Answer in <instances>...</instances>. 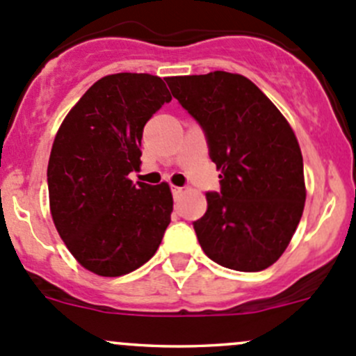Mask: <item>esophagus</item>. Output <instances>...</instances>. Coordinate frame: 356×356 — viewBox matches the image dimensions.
I'll return each mask as SVG.
<instances>
[{"label": "esophagus", "instance_id": "esophagus-1", "mask_svg": "<svg viewBox=\"0 0 356 356\" xmlns=\"http://www.w3.org/2000/svg\"><path fill=\"white\" fill-rule=\"evenodd\" d=\"M182 193V188H177V186H172V195L175 196V198H177L179 195H181Z\"/></svg>", "mask_w": 356, "mask_h": 356}]
</instances>
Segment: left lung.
<instances>
[{"label": "left lung", "instance_id": "left-lung-1", "mask_svg": "<svg viewBox=\"0 0 356 356\" xmlns=\"http://www.w3.org/2000/svg\"><path fill=\"white\" fill-rule=\"evenodd\" d=\"M172 96L200 122L220 170V195L195 222L208 258L258 272L288 248L307 188L300 145L284 115L245 75L215 70L165 79Z\"/></svg>", "mask_w": 356, "mask_h": 356}]
</instances>
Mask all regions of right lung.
<instances>
[{
    "label": "right lung",
    "mask_w": 356,
    "mask_h": 356,
    "mask_svg": "<svg viewBox=\"0 0 356 356\" xmlns=\"http://www.w3.org/2000/svg\"><path fill=\"white\" fill-rule=\"evenodd\" d=\"M170 99L156 75H105L56 132L48 163L49 211L72 257L92 274L118 277L139 268L170 224V186L129 179L141 167L143 127Z\"/></svg>",
    "instance_id": "1"
}]
</instances>
